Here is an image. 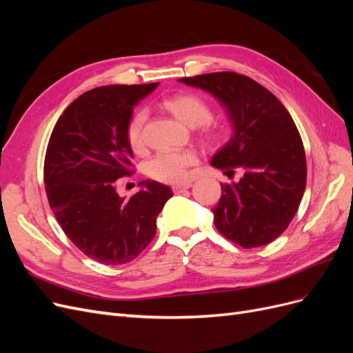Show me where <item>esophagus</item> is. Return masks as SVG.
Masks as SVG:
<instances>
[{
  "label": "esophagus",
  "instance_id": "obj_1",
  "mask_svg": "<svg viewBox=\"0 0 353 353\" xmlns=\"http://www.w3.org/2000/svg\"><path fill=\"white\" fill-rule=\"evenodd\" d=\"M193 187V184L191 183H184V184H176V185H172V191L175 194H179V193H183V191H185V190H188V188H191Z\"/></svg>",
  "mask_w": 353,
  "mask_h": 353
}]
</instances>
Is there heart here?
I'll list each match as a JSON object with an SVG mask.
<instances>
[{"label":"heart","mask_w":353,"mask_h":353,"mask_svg":"<svg viewBox=\"0 0 353 353\" xmlns=\"http://www.w3.org/2000/svg\"><path fill=\"white\" fill-rule=\"evenodd\" d=\"M165 108L178 121L188 126H203L210 122L212 112L208 103L193 94L176 95L165 101ZM147 112L137 110L126 125V140L132 150L138 152L143 147V126ZM197 163V154L193 150H163L159 152L147 162L145 170L152 178L162 183H184L190 175V168Z\"/></svg>","instance_id":"heart-1"}]
</instances>
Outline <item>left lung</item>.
<instances>
[{"label":"left lung","mask_w":353,"mask_h":353,"mask_svg":"<svg viewBox=\"0 0 353 353\" xmlns=\"http://www.w3.org/2000/svg\"><path fill=\"white\" fill-rule=\"evenodd\" d=\"M188 87L215 97L232 126L230 141L210 165L234 174L239 183L222 184L213 222L228 240L259 248L275 240L294 218L306 187V157L290 113L261 83L236 72L181 78Z\"/></svg>","instance_id":"obj_1"}]
</instances>
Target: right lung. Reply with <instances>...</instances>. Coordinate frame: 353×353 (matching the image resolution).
Instances as JSON below:
<instances>
[{"label":"right lung","instance_id":"right-lung-1","mask_svg":"<svg viewBox=\"0 0 353 353\" xmlns=\"http://www.w3.org/2000/svg\"><path fill=\"white\" fill-rule=\"evenodd\" d=\"M157 85H105L83 92L50 137L44 163L50 208L69 240L104 265L135 259L153 240L159 213L172 197L169 187L152 179L138 184L141 190L131 199L116 190L131 174L128 121Z\"/></svg>","mask_w":353,"mask_h":353}]
</instances>
